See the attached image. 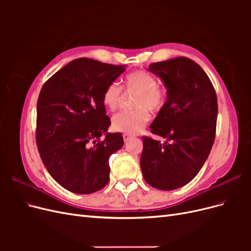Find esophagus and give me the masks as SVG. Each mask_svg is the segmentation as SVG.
<instances>
[{"label":"esophagus","instance_id":"1","mask_svg":"<svg viewBox=\"0 0 251 251\" xmlns=\"http://www.w3.org/2000/svg\"><path fill=\"white\" fill-rule=\"evenodd\" d=\"M123 137H124L125 142H126V141H128V140H130V139L132 138V136H131V135H128V134H124V135H123Z\"/></svg>","mask_w":251,"mask_h":251}]
</instances>
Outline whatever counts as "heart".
<instances>
[{"mask_svg":"<svg viewBox=\"0 0 251 251\" xmlns=\"http://www.w3.org/2000/svg\"><path fill=\"white\" fill-rule=\"evenodd\" d=\"M124 86L126 90L138 91L136 95L134 110L121 111L112 118V128L125 134H137L150 120L148 109L158 113L165 107L166 91L158 85V80L153 74L147 71H133L124 78ZM123 88L117 82H111L104 88L102 102L110 111H115L120 104Z\"/></svg>","mask_w":251,"mask_h":251,"instance_id":"heart-1","label":"heart"}]
</instances>
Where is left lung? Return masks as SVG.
I'll return each mask as SVG.
<instances>
[{
	"label": "left lung",
	"mask_w": 251,
	"mask_h": 251,
	"mask_svg": "<svg viewBox=\"0 0 251 251\" xmlns=\"http://www.w3.org/2000/svg\"><path fill=\"white\" fill-rule=\"evenodd\" d=\"M149 70L163 80L168 91L165 107L150 126L151 133L166 141L143 136L140 168L151 186L173 191L191 182L210 153L217 94L207 74L187 57L153 63Z\"/></svg>",
	"instance_id": "8db88e82"
}]
</instances>
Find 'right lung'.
Instances as JSON below:
<instances>
[{"label": "right lung", "mask_w": 251, "mask_h": 251, "mask_svg": "<svg viewBox=\"0 0 251 251\" xmlns=\"http://www.w3.org/2000/svg\"><path fill=\"white\" fill-rule=\"evenodd\" d=\"M125 70L81 57L44 83L36 108L37 149L51 177L68 191L88 195L109 182V158L123 148L124 138L107 133L111 121L102 93Z\"/></svg>", "instance_id": "1"}]
</instances>
